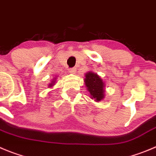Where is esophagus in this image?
Here are the masks:
<instances>
[{
    "instance_id": "esophagus-1",
    "label": "esophagus",
    "mask_w": 156,
    "mask_h": 156,
    "mask_svg": "<svg viewBox=\"0 0 156 156\" xmlns=\"http://www.w3.org/2000/svg\"><path fill=\"white\" fill-rule=\"evenodd\" d=\"M68 70H69V72L70 73L74 74V73H75V72H76V68H72V69H68Z\"/></svg>"
}]
</instances>
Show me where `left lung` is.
Masks as SVG:
<instances>
[{
  "instance_id": "1",
  "label": "left lung",
  "mask_w": 156,
  "mask_h": 156,
  "mask_svg": "<svg viewBox=\"0 0 156 156\" xmlns=\"http://www.w3.org/2000/svg\"><path fill=\"white\" fill-rule=\"evenodd\" d=\"M84 83L90 97L96 102L103 100L105 97V83L97 73L89 71L85 74Z\"/></svg>"
}]
</instances>
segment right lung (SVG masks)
<instances>
[{
	"label": "right lung",
	"instance_id": "add662e5",
	"mask_svg": "<svg viewBox=\"0 0 156 156\" xmlns=\"http://www.w3.org/2000/svg\"><path fill=\"white\" fill-rule=\"evenodd\" d=\"M56 80H57V78H54V79H53V80H51V83H50L48 84L49 88H51V87H53V86L55 85V82H56Z\"/></svg>",
	"mask_w": 156,
	"mask_h": 156
}]
</instances>
